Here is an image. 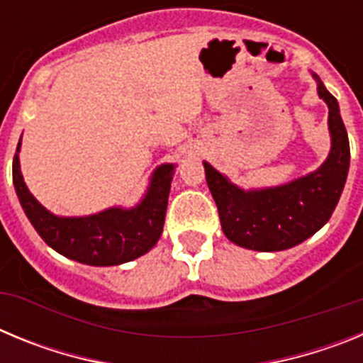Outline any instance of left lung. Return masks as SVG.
Instances as JSON below:
<instances>
[{
    "mask_svg": "<svg viewBox=\"0 0 363 363\" xmlns=\"http://www.w3.org/2000/svg\"><path fill=\"white\" fill-rule=\"evenodd\" d=\"M311 74L318 96L329 108L327 125L331 136V150L316 171L274 187L243 189L203 162L223 234L243 249L277 252L306 242L329 221L342 196L351 160L347 130L336 98L318 74Z\"/></svg>",
    "mask_w": 363,
    "mask_h": 363,
    "instance_id": "1",
    "label": "left lung"
}]
</instances>
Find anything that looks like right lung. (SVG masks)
<instances>
[{
	"label": "right lung",
	"mask_w": 363,
	"mask_h": 363,
	"mask_svg": "<svg viewBox=\"0 0 363 363\" xmlns=\"http://www.w3.org/2000/svg\"><path fill=\"white\" fill-rule=\"evenodd\" d=\"M19 138L12 162L18 200L43 242L65 258L94 267L121 265L149 252L163 230L174 163L154 169L145 194L134 207H108L86 216H57L32 196L19 167Z\"/></svg>",
	"instance_id": "add662e5"
}]
</instances>
